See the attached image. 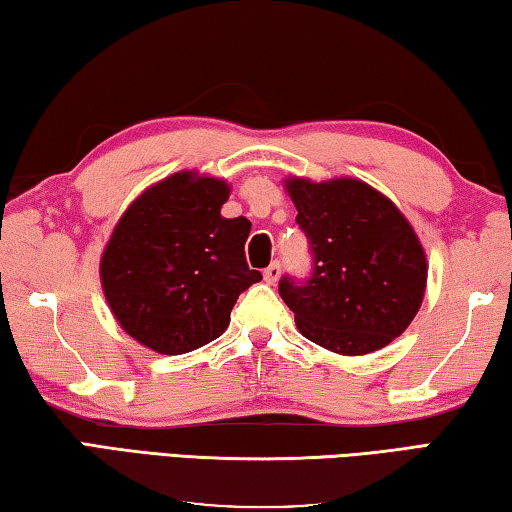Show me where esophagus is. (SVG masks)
<instances>
[{"label": "esophagus", "mask_w": 512, "mask_h": 512, "mask_svg": "<svg viewBox=\"0 0 512 512\" xmlns=\"http://www.w3.org/2000/svg\"><path fill=\"white\" fill-rule=\"evenodd\" d=\"M263 276H265V281H267V283L274 285L276 281H279V276H281V263H279V261H274L270 267H265Z\"/></svg>", "instance_id": "obj_1"}]
</instances>
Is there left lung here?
Segmentation results:
<instances>
[{"label": "left lung", "instance_id": "1", "mask_svg": "<svg viewBox=\"0 0 512 512\" xmlns=\"http://www.w3.org/2000/svg\"><path fill=\"white\" fill-rule=\"evenodd\" d=\"M312 272L285 274L281 299L303 337L339 355H366L405 333L423 303L427 261L396 204L360 179H290Z\"/></svg>", "mask_w": 512, "mask_h": 512}]
</instances>
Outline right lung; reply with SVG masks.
Wrapping results in <instances>:
<instances>
[{
	"label": "right lung",
	"mask_w": 512,
	"mask_h": 512,
	"mask_svg": "<svg viewBox=\"0 0 512 512\" xmlns=\"http://www.w3.org/2000/svg\"><path fill=\"white\" fill-rule=\"evenodd\" d=\"M222 179L175 173L148 188L116 224L101 258L105 299L139 344L182 355L218 339L231 308L263 274L251 270V222L222 218Z\"/></svg>",
	"instance_id": "obj_1"
}]
</instances>
